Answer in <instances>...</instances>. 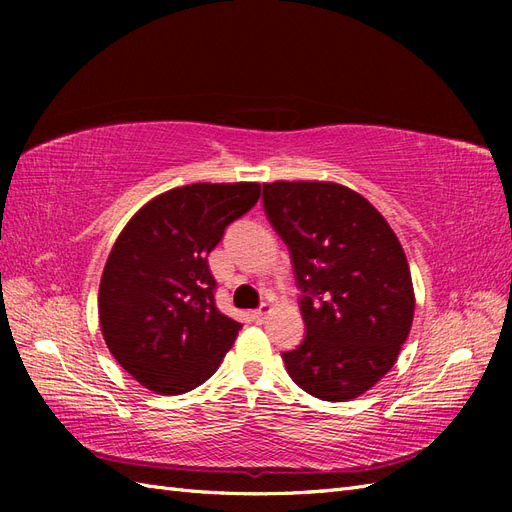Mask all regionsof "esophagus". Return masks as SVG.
I'll return each mask as SVG.
<instances>
[{
  "instance_id": "esophagus-1",
  "label": "esophagus",
  "mask_w": 512,
  "mask_h": 512,
  "mask_svg": "<svg viewBox=\"0 0 512 512\" xmlns=\"http://www.w3.org/2000/svg\"><path fill=\"white\" fill-rule=\"evenodd\" d=\"M267 316H269V307L267 305L265 307H258V309H254V312H252V320L258 322V324L265 322Z\"/></svg>"
}]
</instances>
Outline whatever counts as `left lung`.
Segmentation results:
<instances>
[{
	"label": "left lung",
	"instance_id": "left-lung-1",
	"mask_svg": "<svg viewBox=\"0 0 512 512\" xmlns=\"http://www.w3.org/2000/svg\"><path fill=\"white\" fill-rule=\"evenodd\" d=\"M262 200L303 290V344L284 352L309 395L350 401L397 363L414 318V288L393 228L365 196L333 181L262 183Z\"/></svg>",
	"mask_w": 512,
	"mask_h": 512
}]
</instances>
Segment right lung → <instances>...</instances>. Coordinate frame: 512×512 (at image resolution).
Returning a JSON list of instances; mask_svg holds the SVG:
<instances>
[{
    "instance_id": "1",
    "label": "right lung",
    "mask_w": 512,
    "mask_h": 512,
    "mask_svg": "<svg viewBox=\"0 0 512 512\" xmlns=\"http://www.w3.org/2000/svg\"><path fill=\"white\" fill-rule=\"evenodd\" d=\"M258 198L256 181L190 183L151 198L119 232L100 280V329L145 389L188 393L235 344L243 324L215 307L207 256Z\"/></svg>"
}]
</instances>
